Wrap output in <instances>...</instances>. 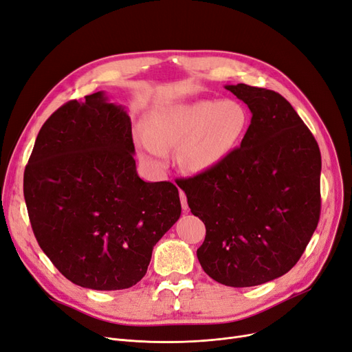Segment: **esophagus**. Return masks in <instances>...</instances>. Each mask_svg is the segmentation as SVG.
<instances>
[{
    "label": "esophagus",
    "mask_w": 352,
    "mask_h": 352,
    "mask_svg": "<svg viewBox=\"0 0 352 352\" xmlns=\"http://www.w3.org/2000/svg\"><path fill=\"white\" fill-rule=\"evenodd\" d=\"M179 199H181V207L184 211L188 210V202H187V197L182 191H179Z\"/></svg>",
    "instance_id": "1"
}]
</instances>
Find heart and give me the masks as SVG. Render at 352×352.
<instances>
[{
  "mask_svg": "<svg viewBox=\"0 0 352 352\" xmlns=\"http://www.w3.org/2000/svg\"><path fill=\"white\" fill-rule=\"evenodd\" d=\"M247 109L232 100H194L157 108L138 140L145 154L161 164L166 151L179 146L178 164L184 171L201 174L214 170L244 138Z\"/></svg>",
  "mask_w": 352,
  "mask_h": 352,
  "instance_id": "heart-1",
  "label": "heart"
}]
</instances>
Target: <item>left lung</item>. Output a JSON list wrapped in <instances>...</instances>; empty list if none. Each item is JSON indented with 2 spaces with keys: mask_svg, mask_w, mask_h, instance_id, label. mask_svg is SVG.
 Returning a JSON list of instances; mask_svg holds the SVG:
<instances>
[{
  "mask_svg": "<svg viewBox=\"0 0 352 352\" xmlns=\"http://www.w3.org/2000/svg\"><path fill=\"white\" fill-rule=\"evenodd\" d=\"M226 88L252 114L241 145L178 187L206 224L197 250L202 270L219 284L241 288L278 278L304 254L320 221L321 153L278 92Z\"/></svg>",
  "mask_w": 352,
  "mask_h": 352,
  "instance_id": "1",
  "label": "left lung"
}]
</instances>
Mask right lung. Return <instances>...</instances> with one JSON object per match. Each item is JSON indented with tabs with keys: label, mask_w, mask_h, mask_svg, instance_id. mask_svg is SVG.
I'll return each instance as SVG.
<instances>
[{
	"label": "right lung",
	"mask_w": 352,
	"mask_h": 352,
	"mask_svg": "<svg viewBox=\"0 0 352 352\" xmlns=\"http://www.w3.org/2000/svg\"><path fill=\"white\" fill-rule=\"evenodd\" d=\"M131 120L104 91L44 122L24 173L34 235L67 280L98 291L141 281L153 248L181 215L173 182L137 174Z\"/></svg>",
	"instance_id": "1"
}]
</instances>
